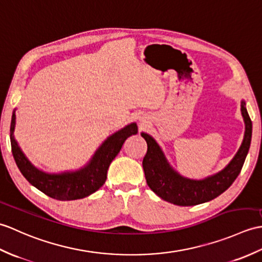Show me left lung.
Listing matches in <instances>:
<instances>
[{
    "instance_id": "obj_1",
    "label": "left lung",
    "mask_w": 262,
    "mask_h": 262,
    "mask_svg": "<svg viewBox=\"0 0 262 262\" xmlns=\"http://www.w3.org/2000/svg\"><path fill=\"white\" fill-rule=\"evenodd\" d=\"M241 113L245 120L246 132L240 149L223 170L202 180L189 179L179 175L167 161L155 139L147 133H141L148 144L142 166L151 190L164 201L179 206L202 204L224 193L239 176L251 143L252 122L248 114L245 101L241 102Z\"/></svg>"
}]
</instances>
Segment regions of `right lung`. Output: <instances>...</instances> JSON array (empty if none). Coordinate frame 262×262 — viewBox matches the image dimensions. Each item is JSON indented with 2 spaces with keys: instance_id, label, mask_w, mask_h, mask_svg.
I'll list each match as a JSON object with an SVG mask.
<instances>
[{
  "instance_id": "1",
  "label": "right lung",
  "mask_w": 262,
  "mask_h": 262,
  "mask_svg": "<svg viewBox=\"0 0 262 262\" xmlns=\"http://www.w3.org/2000/svg\"><path fill=\"white\" fill-rule=\"evenodd\" d=\"M15 111L11 120L10 139L11 148L15 164L21 173L34 187L43 194L58 201H74L84 199L100 189L106 180L107 169L127 138L137 135L136 123L126 125L123 129L110 136L98 148L91 161L76 171L60 173H47L34 167L22 152L14 139Z\"/></svg>"
}]
</instances>
